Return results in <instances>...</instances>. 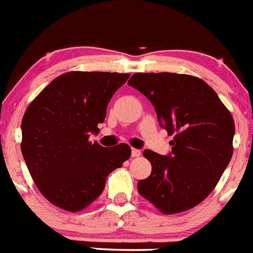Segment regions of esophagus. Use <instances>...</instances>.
I'll use <instances>...</instances> for the list:
<instances>
[{
	"instance_id": "1",
	"label": "esophagus",
	"mask_w": 253,
	"mask_h": 253,
	"mask_svg": "<svg viewBox=\"0 0 253 253\" xmlns=\"http://www.w3.org/2000/svg\"><path fill=\"white\" fill-rule=\"evenodd\" d=\"M131 155H132V157H140V156H141V151L137 150V148H132Z\"/></svg>"
}]
</instances>
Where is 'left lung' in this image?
I'll list each match as a JSON object with an SVG mask.
<instances>
[{"label": "left lung", "instance_id": "left-lung-1", "mask_svg": "<svg viewBox=\"0 0 253 253\" xmlns=\"http://www.w3.org/2000/svg\"><path fill=\"white\" fill-rule=\"evenodd\" d=\"M129 86L155 106L160 126L173 140L162 156H143L151 174L138 181L142 197L165 214L197 206L216 187L233 153L235 122L216 92L201 79L180 73H134Z\"/></svg>", "mask_w": 253, "mask_h": 253}]
</instances>
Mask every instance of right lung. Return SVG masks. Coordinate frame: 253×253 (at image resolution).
<instances>
[{
  "mask_svg": "<svg viewBox=\"0 0 253 253\" xmlns=\"http://www.w3.org/2000/svg\"><path fill=\"white\" fill-rule=\"evenodd\" d=\"M128 77L117 72L63 73L27 107L21 151L32 180L52 205L81 211L102 193L108 174L129 159L126 143L106 148L88 140Z\"/></svg>",
  "mask_w": 253,
  "mask_h": 253,
  "instance_id": "obj_1",
  "label": "right lung"
}]
</instances>
